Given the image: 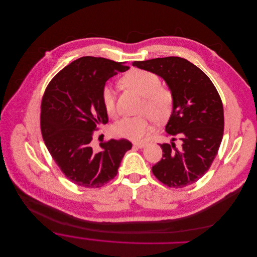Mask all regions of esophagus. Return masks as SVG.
<instances>
[{"label": "esophagus", "instance_id": "obj_1", "mask_svg": "<svg viewBox=\"0 0 257 257\" xmlns=\"http://www.w3.org/2000/svg\"><path fill=\"white\" fill-rule=\"evenodd\" d=\"M147 146V143L145 142H140V143H134V147L136 148H139V149H143Z\"/></svg>", "mask_w": 257, "mask_h": 257}]
</instances>
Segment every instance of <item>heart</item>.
Returning <instances> with one entry per match:
<instances>
[{"label":"heart","instance_id":"1","mask_svg":"<svg viewBox=\"0 0 257 257\" xmlns=\"http://www.w3.org/2000/svg\"><path fill=\"white\" fill-rule=\"evenodd\" d=\"M122 83L144 97L140 113L146 114L120 119L114 124L113 133L118 137L138 141L153 130L149 115L157 121H162L170 115L173 95L168 88L161 86V80L157 74L146 70L134 69L130 71L123 76ZM101 99L107 114L112 117L115 116L116 96L111 85L106 84L102 88Z\"/></svg>","mask_w":257,"mask_h":257}]
</instances>
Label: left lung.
<instances>
[{"label":"left lung","instance_id":"left-lung-1","mask_svg":"<svg viewBox=\"0 0 257 257\" xmlns=\"http://www.w3.org/2000/svg\"><path fill=\"white\" fill-rule=\"evenodd\" d=\"M134 67L157 74L173 95V106L165 132L170 144H162L163 158L153 174L169 187L194 183L211 167L224 132L220 95L210 78L195 65L179 57L134 62ZM178 138L181 147L174 141Z\"/></svg>","mask_w":257,"mask_h":257}]
</instances>
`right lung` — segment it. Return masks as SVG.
Here are the masks:
<instances>
[{
  "label": "right lung",
  "mask_w": 257,
  "mask_h": 257,
  "mask_svg": "<svg viewBox=\"0 0 257 257\" xmlns=\"http://www.w3.org/2000/svg\"><path fill=\"white\" fill-rule=\"evenodd\" d=\"M125 63L103 58L83 57L59 72L51 80L41 101L40 126L51 157L69 180L97 188L113 179L126 151L127 140L92 146L93 132L108 121L101 99L107 80L125 72Z\"/></svg>",
  "instance_id": "right-lung-1"
}]
</instances>
